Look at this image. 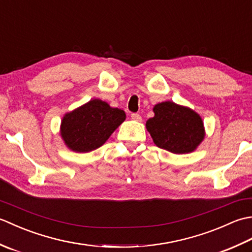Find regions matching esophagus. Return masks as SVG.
<instances>
[{
    "label": "esophagus",
    "mask_w": 252,
    "mask_h": 252,
    "mask_svg": "<svg viewBox=\"0 0 252 252\" xmlns=\"http://www.w3.org/2000/svg\"><path fill=\"white\" fill-rule=\"evenodd\" d=\"M131 118H132V120L137 121V122H141L142 121V117H141L140 114H132Z\"/></svg>",
    "instance_id": "1"
}]
</instances>
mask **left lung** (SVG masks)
Instances as JSON below:
<instances>
[{"instance_id": "1", "label": "left lung", "mask_w": 252, "mask_h": 252, "mask_svg": "<svg viewBox=\"0 0 252 252\" xmlns=\"http://www.w3.org/2000/svg\"><path fill=\"white\" fill-rule=\"evenodd\" d=\"M153 111L155 116L146 121V129L159 148L176 155L189 154L205 140L201 117L189 107L165 100L155 105Z\"/></svg>"}]
</instances>
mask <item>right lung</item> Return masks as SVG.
Instances as JSON below:
<instances>
[{
    "label": "right lung",
    "mask_w": 252,
    "mask_h": 252,
    "mask_svg": "<svg viewBox=\"0 0 252 252\" xmlns=\"http://www.w3.org/2000/svg\"><path fill=\"white\" fill-rule=\"evenodd\" d=\"M126 117L122 109L93 98L63 115L60 133L70 151L90 153L104 145Z\"/></svg>",
    "instance_id": "obj_1"
}]
</instances>
